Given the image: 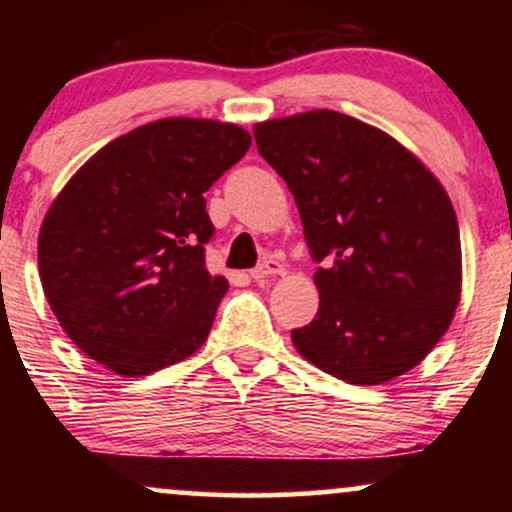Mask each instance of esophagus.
<instances>
[{
  "instance_id": "esophagus-1",
  "label": "esophagus",
  "mask_w": 512,
  "mask_h": 512,
  "mask_svg": "<svg viewBox=\"0 0 512 512\" xmlns=\"http://www.w3.org/2000/svg\"><path fill=\"white\" fill-rule=\"evenodd\" d=\"M284 272V267H281L279 262L276 260H267V262H262L260 267H255L250 272V276L255 281H264V279H272V276H276V274H281Z\"/></svg>"
}]
</instances>
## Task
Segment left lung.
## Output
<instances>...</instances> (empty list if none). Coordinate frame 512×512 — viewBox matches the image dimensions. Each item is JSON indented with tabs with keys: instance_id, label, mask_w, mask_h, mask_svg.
Listing matches in <instances>:
<instances>
[{
	"instance_id": "1",
	"label": "left lung",
	"mask_w": 512,
	"mask_h": 512,
	"mask_svg": "<svg viewBox=\"0 0 512 512\" xmlns=\"http://www.w3.org/2000/svg\"><path fill=\"white\" fill-rule=\"evenodd\" d=\"M264 161L289 185L320 308L291 339L351 385L419 366L448 332L462 291L460 228L436 175L383 129L337 110L255 125Z\"/></svg>"
}]
</instances>
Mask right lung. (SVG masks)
Instances as JSON below:
<instances>
[{
    "instance_id": "add662e5",
    "label": "right lung",
    "mask_w": 512,
    "mask_h": 512,
    "mask_svg": "<svg viewBox=\"0 0 512 512\" xmlns=\"http://www.w3.org/2000/svg\"><path fill=\"white\" fill-rule=\"evenodd\" d=\"M252 137L233 122L166 117L105 144L45 214L38 269L69 339L139 378L207 342L228 281L211 276L204 192Z\"/></svg>"
}]
</instances>
